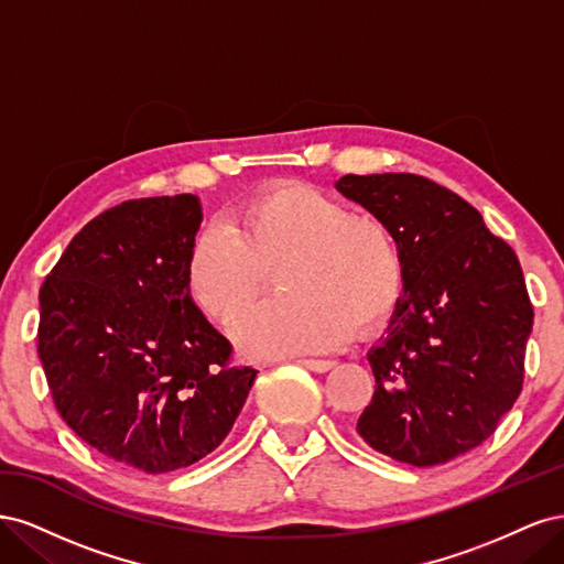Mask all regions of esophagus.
Returning <instances> with one entry per match:
<instances>
[{
  "label": "esophagus",
  "instance_id": "1",
  "mask_svg": "<svg viewBox=\"0 0 564 564\" xmlns=\"http://www.w3.org/2000/svg\"><path fill=\"white\" fill-rule=\"evenodd\" d=\"M299 365L305 367V369H311V371L324 373V371H329L336 362H332V360H299Z\"/></svg>",
  "mask_w": 564,
  "mask_h": 564
}]
</instances>
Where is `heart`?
<instances>
[{
  "mask_svg": "<svg viewBox=\"0 0 564 564\" xmlns=\"http://www.w3.org/2000/svg\"><path fill=\"white\" fill-rule=\"evenodd\" d=\"M280 265L284 296L249 311L232 338L249 357L327 350L377 324L395 303L402 256L383 220L350 214L344 202L303 183H275L247 197L226 228L195 235L185 286L197 308L230 324Z\"/></svg>",
  "mask_w": 564,
  "mask_h": 564,
  "instance_id": "heart-1",
  "label": "heart"
}]
</instances>
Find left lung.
Returning a JSON list of instances; mask_svg holds the SVG:
<instances>
[{
	"instance_id": "obj_1",
	"label": "left lung",
	"mask_w": 564,
	"mask_h": 564,
	"mask_svg": "<svg viewBox=\"0 0 564 564\" xmlns=\"http://www.w3.org/2000/svg\"><path fill=\"white\" fill-rule=\"evenodd\" d=\"M336 191L395 235L402 296L367 352L371 449L419 468L485 442L522 390L534 311L516 251L466 199L416 174H348Z\"/></svg>"
}]
</instances>
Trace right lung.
Returning a JSON list of instances; mask_svg holds the SVG:
<instances>
[{
  "label": "right lung",
  "mask_w": 564,
  "mask_h": 564,
  "mask_svg": "<svg viewBox=\"0 0 564 564\" xmlns=\"http://www.w3.org/2000/svg\"><path fill=\"white\" fill-rule=\"evenodd\" d=\"M197 195L131 199L89 220L40 289V360L58 414L119 464L193 466L242 412L256 369L193 303Z\"/></svg>",
  "instance_id": "add662e5"
}]
</instances>
